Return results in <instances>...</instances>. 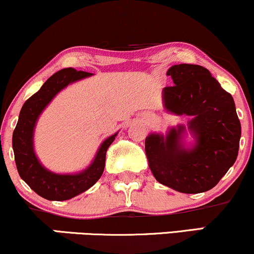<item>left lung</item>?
<instances>
[{"instance_id":"left-lung-1","label":"left lung","mask_w":254,"mask_h":254,"mask_svg":"<svg viewBox=\"0 0 254 254\" xmlns=\"http://www.w3.org/2000/svg\"><path fill=\"white\" fill-rule=\"evenodd\" d=\"M167 75L174 84L164 88V106L192 118L187 129L194 143L185 146L184 125L172 127L166 136L149 134L145 140L148 166L159 183L178 192H206L237 160L242 126L234 100L201 65L175 64Z\"/></svg>"}]
</instances>
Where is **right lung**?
Returning <instances> with one entry per match:
<instances>
[{
  "instance_id": "right-lung-1",
  "label": "right lung",
  "mask_w": 254,
  "mask_h": 254,
  "mask_svg": "<svg viewBox=\"0 0 254 254\" xmlns=\"http://www.w3.org/2000/svg\"><path fill=\"white\" fill-rule=\"evenodd\" d=\"M90 75L92 73L77 71L74 68L59 70L52 75L39 92L30 96L21 108L17 125L12 133V149L17 172L21 179L34 192L47 200H68L90 189L101 178L105 170L106 153L118 134H113L101 143L92 164L80 173H54L43 167L37 159L34 151V129L40 114L60 90L69 83Z\"/></svg>"
}]
</instances>
